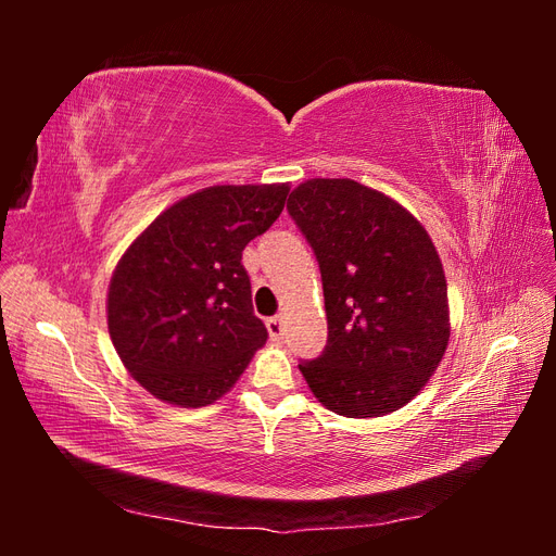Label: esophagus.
<instances>
[{
	"label": "esophagus",
	"instance_id": "obj_1",
	"mask_svg": "<svg viewBox=\"0 0 556 556\" xmlns=\"http://www.w3.org/2000/svg\"><path fill=\"white\" fill-rule=\"evenodd\" d=\"M266 329H268V333L274 336V339H280V336H282V319H280V315L268 317L266 319Z\"/></svg>",
	"mask_w": 556,
	"mask_h": 556
}]
</instances>
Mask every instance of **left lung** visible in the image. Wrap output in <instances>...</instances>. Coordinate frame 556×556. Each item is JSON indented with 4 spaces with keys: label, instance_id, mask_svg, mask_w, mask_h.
Instances as JSON below:
<instances>
[{
    "label": "left lung",
    "instance_id": "8db88e82",
    "mask_svg": "<svg viewBox=\"0 0 556 556\" xmlns=\"http://www.w3.org/2000/svg\"><path fill=\"white\" fill-rule=\"evenodd\" d=\"M288 211L323 274L327 345L301 362L315 399L343 417H380L417 396L450 341L447 282L427 229L350 178H311Z\"/></svg>",
    "mask_w": 556,
    "mask_h": 556
}]
</instances>
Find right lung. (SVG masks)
I'll list each match as a JSON object with an SVG mask.
<instances>
[{"mask_svg":"<svg viewBox=\"0 0 556 556\" xmlns=\"http://www.w3.org/2000/svg\"><path fill=\"white\" fill-rule=\"evenodd\" d=\"M290 185H213L157 215L117 262L109 333L143 390L208 406L241 378L268 331L252 313L243 248L282 213Z\"/></svg>","mask_w":556,"mask_h":556,"instance_id":"add662e5","label":"right lung"}]
</instances>
